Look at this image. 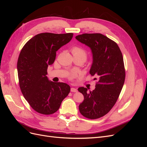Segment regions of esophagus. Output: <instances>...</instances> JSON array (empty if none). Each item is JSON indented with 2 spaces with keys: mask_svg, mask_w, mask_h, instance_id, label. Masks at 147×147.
Wrapping results in <instances>:
<instances>
[{
  "mask_svg": "<svg viewBox=\"0 0 147 147\" xmlns=\"http://www.w3.org/2000/svg\"><path fill=\"white\" fill-rule=\"evenodd\" d=\"M70 91H71V92H77V88H71V89H70Z\"/></svg>",
  "mask_w": 147,
  "mask_h": 147,
  "instance_id": "34e87169",
  "label": "esophagus"
}]
</instances>
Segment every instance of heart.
Here are the masks:
<instances>
[{"mask_svg":"<svg viewBox=\"0 0 147 147\" xmlns=\"http://www.w3.org/2000/svg\"><path fill=\"white\" fill-rule=\"evenodd\" d=\"M72 54L73 55H78V56H82L84 59H86V56H87V53L86 51L84 50V49L80 48V47H74L72 48ZM75 76V74H71V78H73Z\"/></svg>","mask_w":147,"mask_h":147,"instance_id":"heart-1","label":"heart"}]
</instances>
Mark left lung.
<instances>
[{"instance_id":"left-lung-1","label":"left lung","mask_w":147,"mask_h":147,"mask_svg":"<svg viewBox=\"0 0 147 147\" xmlns=\"http://www.w3.org/2000/svg\"><path fill=\"white\" fill-rule=\"evenodd\" d=\"M75 38L91 49L90 74L99 78L92 91L78 88L84 96L79 110L84 117L97 119L112 109L121 91L125 80L123 55L117 44L101 34H83Z\"/></svg>"}]
</instances>
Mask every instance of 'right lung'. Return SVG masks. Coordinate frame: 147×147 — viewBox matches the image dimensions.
I'll return each instance as SVG.
<instances>
[{
    "label": "right lung",
    "mask_w": 147,
    "mask_h": 147,
    "mask_svg": "<svg viewBox=\"0 0 147 147\" xmlns=\"http://www.w3.org/2000/svg\"><path fill=\"white\" fill-rule=\"evenodd\" d=\"M72 33H41L35 35L22 48L17 70L21 91L35 111L43 115L57 112L70 91L69 84L49 80L48 65L53 64L56 51L68 43Z\"/></svg>",
    "instance_id": "right-lung-1"
}]
</instances>
